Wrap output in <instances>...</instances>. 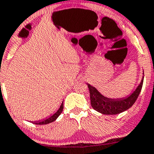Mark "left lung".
I'll list each match as a JSON object with an SVG mask.
<instances>
[{
	"label": "left lung",
	"mask_w": 154,
	"mask_h": 154,
	"mask_svg": "<svg viewBox=\"0 0 154 154\" xmlns=\"http://www.w3.org/2000/svg\"><path fill=\"white\" fill-rule=\"evenodd\" d=\"M143 81V79H142L140 85L131 96H129L128 98L120 99V100L106 98L103 97L101 93H100V92L95 87L88 84L92 107L96 111L104 115H117L126 111L130 109L137 100L141 91Z\"/></svg>",
	"instance_id": "obj_1"
}]
</instances>
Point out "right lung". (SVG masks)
I'll list each match as a JSON object with an SVG mask.
<instances>
[{
    "label": "right lung",
    "instance_id": "1",
    "mask_svg": "<svg viewBox=\"0 0 154 154\" xmlns=\"http://www.w3.org/2000/svg\"><path fill=\"white\" fill-rule=\"evenodd\" d=\"M63 109H64V106H63V103H62V104H61V106H60L59 109L57 110V111L56 112L53 116H51V117H49L48 119H46L45 120L37 122H35V125H47V124H49V123L51 122H54V121L57 119V118L61 115V113L63 111Z\"/></svg>",
    "mask_w": 154,
    "mask_h": 154
}]
</instances>
